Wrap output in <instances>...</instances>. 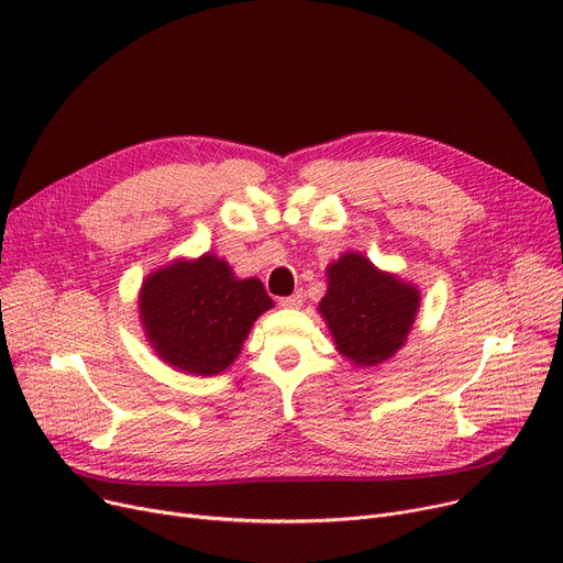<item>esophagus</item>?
<instances>
[{"instance_id": "esophagus-1", "label": "esophagus", "mask_w": 563, "mask_h": 563, "mask_svg": "<svg viewBox=\"0 0 563 563\" xmlns=\"http://www.w3.org/2000/svg\"><path fill=\"white\" fill-rule=\"evenodd\" d=\"M278 303H280L283 308H299V306L303 303V294H301V291H294L291 297H283Z\"/></svg>"}]
</instances>
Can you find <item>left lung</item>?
Listing matches in <instances>:
<instances>
[{
    "label": "left lung",
    "instance_id": "8db88e82",
    "mask_svg": "<svg viewBox=\"0 0 563 563\" xmlns=\"http://www.w3.org/2000/svg\"><path fill=\"white\" fill-rule=\"evenodd\" d=\"M327 276L329 289L319 301V312L338 351L358 367L393 358L416 321L420 291L378 272L361 253H344L329 266Z\"/></svg>",
    "mask_w": 563,
    "mask_h": 563
}]
</instances>
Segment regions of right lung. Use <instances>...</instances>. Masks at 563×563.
I'll return each mask as SVG.
<instances>
[{
  "label": "right lung",
  "mask_w": 563,
  "mask_h": 563,
  "mask_svg": "<svg viewBox=\"0 0 563 563\" xmlns=\"http://www.w3.org/2000/svg\"><path fill=\"white\" fill-rule=\"evenodd\" d=\"M274 306L257 278H234L217 255L175 260L145 278L139 312L157 356L187 374L212 376L240 356L253 321Z\"/></svg>",
  "instance_id": "obj_1"
}]
</instances>
